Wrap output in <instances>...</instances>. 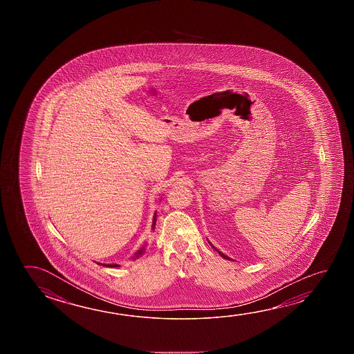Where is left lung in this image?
I'll return each mask as SVG.
<instances>
[{
	"label": "left lung",
	"mask_w": 354,
	"mask_h": 354,
	"mask_svg": "<svg viewBox=\"0 0 354 354\" xmlns=\"http://www.w3.org/2000/svg\"><path fill=\"white\" fill-rule=\"evenodd\" d=\"M212 247H214V245H212ZM217 252H218V253H220L221 257H223V258H225V259H230V258H228V257H227V255L223 254V253H221L220 250H217Z\"/></svg>",
	"instance_id": "obj_1"
}]
</instances>
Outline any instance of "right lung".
<instances>
[{
	"label": "right lung",
	"instance_id": "1",
	"mask_svg": "<svg viewBox=\"0 0 354 354\" xmlns=\"http://www.w3.org/2000/svg\"><path fill=\"white\" fill-rule=\"evenodd\" d=\"M154 225H156V216H154V221H153V228H154ZM142 253H143V250H140V252L137 253V257H138V255L142 254ZM102 266H104V264H102ZM104 267L113 268L118 267V266H117V264H109V266H106V264H104Z\"/></svg>",
	"mask_w": 354,
	"mask_h": 354
}]
</instances>
